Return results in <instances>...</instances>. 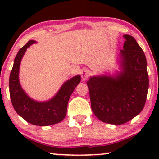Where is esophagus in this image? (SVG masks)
Listing matches in <instances>:
<instances>
[{
	"mask_svg": "<svg viewBox=\"0 0 159 159\" xmlns=\"http://www.w3.org/2000/svg\"><path fill=\"white\" fill-rule=\"evenodd\" d=\"M89 75H90V71H89L88 69H84L82 70L81 78H82V79H83V81H85V80L89 77Z\"/></svg>",
	"mask_w": 159,
	"mask_h": 159,
	"instance_id": "1",
	"label": "esophagus"
}]
</instances>
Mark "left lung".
<instances>
[{"instance_id":"8db88e82","label":"left lung","mask_w":159,"mask_h":159,"mask_svg":"<svg viewBox=\"0 0 159 159\" xmlns=\"http://www.w3.org/2000/svg\"><path fill=\"white\" fill-rule=\"evenodd\" d=\"M123 37L121 72L115 76H93L87 81L93 114L114 125L127 123L141 112L149 88L145 54L133 36Z\"/></svg>"}]
</instances>
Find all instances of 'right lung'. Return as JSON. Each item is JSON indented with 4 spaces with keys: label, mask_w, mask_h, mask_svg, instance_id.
<instances>
[{
    "label": "right lung",
    "mask_w": 159,
    "mask_h": 159,
    "mask_svg": "<svg viewBox=\"0 0 159 159\" xmlns=\"http://www.w3.org/2000/svg\"><path fill=\"white\" fill-rule=\"evenodd\" d=\"M36 43L30 40L18 52L10 75V96L12 106L18 114L29 123L39 126L54 125L65 118L67 105L75 88L81 81V76L76 75L66 81L52 99L36 102L24 91L19 83V67L22 57L30 45Z\"/></svg>",
    "instance_id": "add662e5"
}]
</instances>
